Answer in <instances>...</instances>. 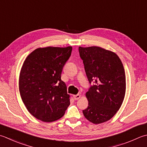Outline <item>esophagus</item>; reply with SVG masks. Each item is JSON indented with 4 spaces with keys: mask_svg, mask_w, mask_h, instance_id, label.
I'll return each instance as SVG.
<instances>
[{
    "mask_svg": "<svg viewBox=\"0 0 147 147\" xmlns=\"http://www.w3.org/2000/svg\"><path fill=\"white\" fill-rule=\"evenodd\" d=\"M73 97H74V99H75V100H78V99H79L80 98V97H81V95H80V94L74 95Z\"/></svg>",
    "mask_w": 147,
    "mask_h": 147,
    "instance_id": "1",
    "label": "esophagus"
}]
</instances>
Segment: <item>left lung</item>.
Masks as SVG:
<instances>
[{
    "label": "left lung",
    "mask_w": 147,
    "mask_h": 147,
    "mask_svg": "<svg viewBox=\"0 0 147 147\" xmlns=\"http://www.w3.org/2000/svg\"><path fill=\"white\" fill-rule=\"evenodd\" d=\"M89 83H96L86 93L88 106L83 110L88 121L98 124L110 120L124 99L126 82L124 68L117 55L99 47H79Z\"/></svg>",
    "instance_id": "obj_1"
}]
</instances>
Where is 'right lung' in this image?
<instances>
[{
	"mask_svg": "<svg viewBox=\"0 0 147 147\" xmlns=\"http://www.w3.org/2000/svg\"><path fill=\"white\" fill-rule=\"evenodd\" d=\"M72 47L38 48L25 59L19 76L23 102L37 119L51 122L62 118L70 105V96L61 80L63 67Z\"/></svg>",
	"mask_w": 147,
	"mask_h": 147,
	"instance_id": "1",
	"label": "right lung"
}]
</instances>
